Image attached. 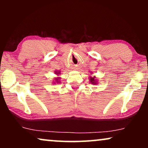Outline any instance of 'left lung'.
Returning a JSON list of instances; mask_svg holds the SVG:
<instances>
[{
    "mask_svg": "<svg viewBox=\"0 0 148 148\" xmlns=\"http://www.w3.org/2000/svg\"><path fill=\"white\" fill-rule=\"evenodd\" d=\"M89 79H90V82L92 84L95 85V84H97V81L95 76H93V77H91V76H90Z\"/></svg>",
    "mask_w": 148,
    "mask_h": 148,
    "instance_id": "left-lung-1",
    "label": "left lung"
}]
</instances>
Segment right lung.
<instances>
[{"label": "right lung", "instance_id": "1", "mask_svg": "<svg viewBox=\"0 0 148 148\" xmlns=\"http://www.w3.org/2000/svg\"><path fill=\"white\" fill-rule=\"evenodd\" d=\"M55 74H56L57 76H58L59 74H60V71H55ZM59 79H60V77H56L54 79V80H55V82L56 83H60V81H59Z\"/></svg>", "mask_w": 148, "mask_h": 148}]
</instances>
